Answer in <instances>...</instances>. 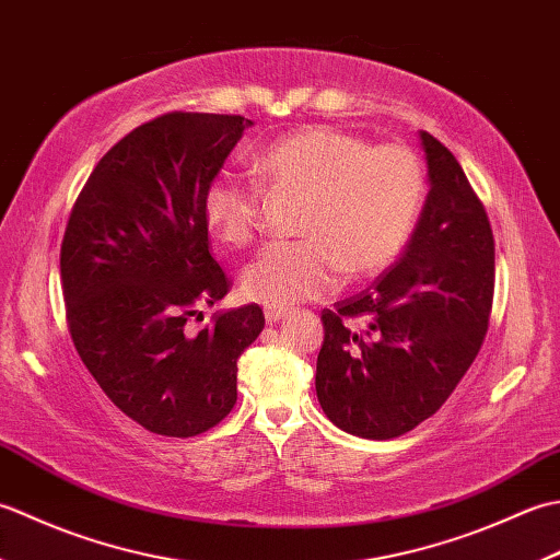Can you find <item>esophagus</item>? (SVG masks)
Instances as JSON below:
<instances>
[{
    "instance_id": "esophagus-1",
    "label": "esophagus",
    "mask_w": 560,
    "mask_h": 560,
    "mask_svg": "<svg viewBox=\"0 0 560 560\" xmlns=\"http://www.w3.org/2000/svg\"><path fill=\"white\" fill-rule=\"evenodd\" d=\"M287 317H291V311H281V307H267V311H265L267 325H277V323H281V319H287Z\"/></svg>"
}]
</instances>
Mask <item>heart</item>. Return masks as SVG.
I'll return each mask as SVG.
<instances>
[{
  "instance_id": "b5f03b06",
  "label": "heart",
  "mask_w": 560,
  "mask_h": 560,
  "mask_svg": "<svg viewBox=\"0 0 560 560\" xmlns=\"http://www.w3.org/2000/svg\"><path fill=\"white\" fill-rule=\"evenodd\" d=\"M269 189L305 192L301 241L271 243L243 271V293L289 307L335 293L351 277L383 271L407 245L423 199L419 159L399 144L368 147L335 127H305L257 156ZM261 189L235 173L213 175L201 213L219 243L245 247L259 229Z\"/></svg>"
}]
</instances>
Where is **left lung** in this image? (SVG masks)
Here are the masks:
<instances>
[{"label":"left lung","instance_id":"1","mask_svg":"<svg viewBox=\"0 0 560 560\" xmlns=\"http://www.w3.org/2000/svg\"><path fill=\"white\" fill-rule=\"evenodd\" d=\"M428 197L404 255L373 287L323 313L319 407L341 431L399 438L433 416L489 329L495 247L457 159L419 132Z\"/></svg>","mask_w":560,"mask_h":560}]
</instances>
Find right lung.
I'll return each instance as SVG.
<instances>
[{"label":"right lung","mask_w":560,"mask_h":560,"mask_svg":"<svg viewBox=\"0 0 560 560\" xmlns=\"http://www.w3.org/2000/svg\"><path fill=\"white\" fill-rule=\"evenodd\" d=\"M253 120L168 113L132 129L89 175L59 269L83 365L147 431L192 438L231 413L237 359L265 329L259 305L189 317L229 293L201 197Z\"/></svg>","instance_id":"obj_1"}]
</instances>
